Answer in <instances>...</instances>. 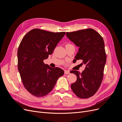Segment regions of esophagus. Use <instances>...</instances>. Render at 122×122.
<instances>
[{"label": "esophagus", "mask_w": 122, "mask_h": 122, "mask_svg": "<svg viewBox=\"0 0 122 122\" xmlns=\"http://www.w3.org/2000/svg\"><path fill=\"white\" fill-rule=\"evenodd\" d=\"M65 74H70V72L69 71H67V70H65Z\"/></svg>", "instance_id": "obj_1"}]
</instances>
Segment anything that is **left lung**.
I'll list each match as a JSON object with an SVG mask.
<instances>
[{
  "mask_svg": "<svg viewBox=\"0 0 122 122\" xmlns=\"http://www.w3.org/2000/svg\"><path fill=\"white\" fill-rule=\"evenodd\" d=\"M66 36L79 47L74 60H82V64L86 65L81 73L74 70L70 72L77 76L71 88L79 98H88L97 92L103 79L106 61L104 41L99 33L92 28L66 32Z\"/></svg>",
  "mask_w": 122,
  "mask_h": 122,
  "instance_id": "1",
  "label": "left lung"
}]
</instances>
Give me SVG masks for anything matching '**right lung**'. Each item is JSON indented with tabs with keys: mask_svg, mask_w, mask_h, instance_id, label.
I'll use <instances>...</instances> for the list:
<instances>
[{
	"mask_svg": "<svg viewBox=\"0 0 122 122\" xmlns=\"http://www.w3.org/2000/svg\"><path fill=\"white\" fill-rule=\"evenodd\" d=\"M65 32L33 29L22 40L18 49V69L26 90L34 96H46L64 75L61 69L51 68L43 61L51 54Z\"/></svg>",
	"mask_w": 122,
	"mask_h": 122,
	"instance_id": "add662e5",
	"label": "right lung"
}]
</instances>
